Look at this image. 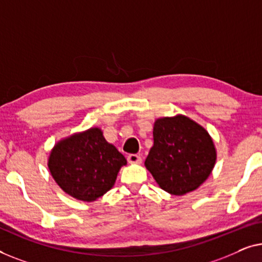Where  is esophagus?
<instances>
[{"label": "esophagus", "instance_id": "34e87169", "mask_svg": "<svg viewBox=\"0 0 262 262\" xmlns=\"http://www.w3.org/2000/svg\"><path fill=\"white\" fill-rule=\"evenodd\" d=\"M127 160L129 164H141L142 158L138 156V154H129V156L127 157Z\"/></svg>", "mask_w": 262, "mask_h": 262}]
</instances>
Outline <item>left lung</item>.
I'll return each mask as SVG.
<instances>
[{
  "mask_svg": "<svg viewBox=\"0 0 262 262\" xmlns=\"http://www.w3.org/2000/svg\"><path fill=\"white\" fill-rule=\"evenodd\" d=\"M145 166L158 185L174 196L194 191L211 174L217 150L203 126L182 114L159 117Z\"/></svg>",
  "mask_w": 262,
  "mask_h": 262,
  "instance_id": "8db88e82",
  "label": "left lung"
}]
</instances>
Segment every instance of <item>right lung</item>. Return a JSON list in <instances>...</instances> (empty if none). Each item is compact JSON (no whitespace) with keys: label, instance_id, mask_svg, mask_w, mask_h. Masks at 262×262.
<instances>
[{"label":"right lung","instance_id":"1","mask_svg":"<svg viewBox=\"0 0 262 262\" xmlns=\"http://www.w3.org/2000/svg\"><path fill=\"white\" fill-rule=\"evenodd\" d=\"M127 160L99 127L73 133L51 149L47 166L59 187L76 200L95 202L114 186Z\"/></svg>","mask_w":262,"mask_h":262}]
</instances>
